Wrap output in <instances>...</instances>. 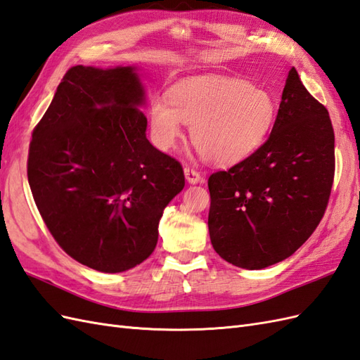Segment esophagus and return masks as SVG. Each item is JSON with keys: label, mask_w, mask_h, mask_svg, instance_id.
Segmentation results:
<instances>
[{"label": "esophagus", "mask_w": 360, "mask_h": 360, "mask_svg": "<svg viewBox=\"0 0 360 360\" xmlns=\"http://www.w3.org/2000/svg\"><path fill=\"white\" fill-rule=\"evenodd\" d=\"M184 177H186V180L191 184H195V183L201 181V174L191 167H184Z\"/></svg>", "instance_id": "obj_1"}]
</instances>
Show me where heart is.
Returning a JSON list of instances; mask_svg holds the SVG:
<instances>
[{
	"label": "heart",
	"mask_w": 360,
	"mask_h": 360,
	"mask_svg": "<svg viewBox=\"0 0 360 360\" xmlns=\"http://www.w3.org/2000/svg\"><path fill=\"white\" fill-rule=\"evenodd\" d=\"M276 101L262 87L233 77H198L172 86L150 105L153 142L162 151L176 147L183 124L210 162L236 163L265 142L276 121Z\"/></svg>",
	"instance_id": "heart-1"
}]
</instances>
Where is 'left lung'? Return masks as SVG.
Here are the masks:
<instances>
[{"instance_id":"obj_1","label":"left lung","mask_w":360,"mask_h":360,"mask_svg":"<svg viewBox=\"0 0 360 360\" xmlns=\"http://www.w3.org/2000/svg\"><path fill=\"white\" fill-rule=\"evenodd\" d=\"M335 133L324 105L289 71L269 138L209 177V235L229 264L262 269L304 244L327 209Z\"/></svg>"}]
</instances>
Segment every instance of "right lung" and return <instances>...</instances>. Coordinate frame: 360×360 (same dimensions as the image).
I'll list each match as a JSON object with an SVG mask.
<instances>
[{
    "label": "right lung",
    "mask_w": 360,
    "mask_h": 360,
    "mask_svg": "<svg viewBox=\"0 0 360 360\" xmlns=\"http://www.w3.org/2000/svg\"><path fill=\"white\" fill-rule=\"evenodd\" d=\"M133 68H70L32 134L27 176L57 244L82 265L121 273L156 248L159 221L184 186L179 160L145 136Z\"/></svg>",
    "instance_id": "right-lung-1"
}]
</instances>
